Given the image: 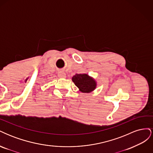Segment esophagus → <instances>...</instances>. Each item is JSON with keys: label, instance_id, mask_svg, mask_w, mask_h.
Masks as SVG:
<instances>
[{"label": "esophagus", "instance_id": "1", "mask_svg": "<svg viewBox=\"0 0 153 153\" xmlns=\"http://www.w3.org/2000/svg\"><path fill=\"white\" fill-rule=\"evenodd\" d=\"M58 76L59 77V78H66V73H64V72H59L58 73Z\"/></svg>", "mask_w": 153, "mask_h": 153}]
</instances>
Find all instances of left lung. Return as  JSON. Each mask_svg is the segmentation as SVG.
<instances>
[{"label": "left lung", "instance_id": "obj_1", "mask_svg": "<svg viewBox=\"0 0 153 153\" xmlns=\"http://www.w3.org/2000/svg\"><path fill=\"white\" fill-rule=\"evenodd\" d=\"M72 80L82 92L89 93L96 89V81L87 74H76L73 76Z\"/></svg>", "mask_w": 153, "mask_h": 153}]
</instances>
